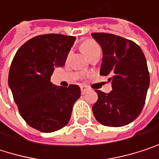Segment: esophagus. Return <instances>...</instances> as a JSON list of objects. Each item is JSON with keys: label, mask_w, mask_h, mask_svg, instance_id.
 I'll return each instance as SVG.
<instances>
[{"label": "esophagus", "mask_w": 159, "mask_h": 159, "mask_svg": "<svg viewBox=\"0 0 159 159\" xmlns=\"http://www.w3.org/2000/svg\"><path fill=\"white\" fill-rule=\"evenodd\" d=\"M88 91V87L86 85H81V92L82 94H84Z\"/></svg>", "instance_id": "1"}]
</instances>
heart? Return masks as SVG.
<instances>
[{"label": "heart", "mask_w": 159, "mask_h": 159, "mask_svg": "<svg viewBox=\"0 0 159 159\" xmlns=\"http://www.w3.org/2000/svg\"><path fill=\"white\" fill-rule=\"evenodd\" d=\"M81 49L87 57H89L97 50H99L100 48L96 42H94L92 40H86L81 45Z\"/></svg>", "instance_id": "obj_1"}]
</instances>
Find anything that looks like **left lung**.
Listing matches in <instances>:
<instances>
[{
  "mask_svg": "<svg viewBox=\"0 0 159 159\" xmlns=\"http://www.w3.org/2000/svg\"><path fill=\"white\" fill-rule=\"evenodd\" d=\"M103 51L100 75H110L112 90H96L95 118L103 125L120 127L134 120L143 110L150 77L141 48L132 40L108 34L92 33Z\"/></svg>",
  "mask_w": 159,
  "mask_h": 159,
  "instance_id": "left-lung-1",
  "label": "left lung"
}]
</instances>
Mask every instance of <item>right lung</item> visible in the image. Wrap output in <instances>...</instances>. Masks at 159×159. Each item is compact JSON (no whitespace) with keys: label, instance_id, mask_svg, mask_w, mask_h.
<instances>
[{"label":"right lung","instance_id":"1","mask_svg":"<svg viewBox=\"0 0 159 159\" xmlns=\"http://www.w3.org/2000/svg\"><path fill=\"white\" fill-rule=\"evenodd\" d=\"M75 41V37L61 34L37 36L20 47L11 63L8 84L19 113L42 133L64 127L81 96L76 84L61 87L50 82L54 68L64 66Z\"/></svg>","mask_w":159,"mask_h":159}]
</instances>
